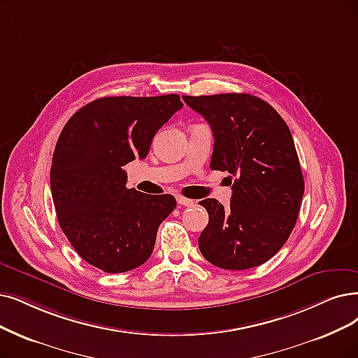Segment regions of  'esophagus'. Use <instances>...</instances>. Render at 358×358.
<instances>
[{
    "label": "esophagus",
    "instance_id": "34e87169",
    "mask_svg": "<svg viewBox=\"0 0 358 358\" xmlns=\"http://www.w3.org/2000/svg\"><path fill=\"white\" fill-rule=\"evenodd\" d=\"M176 201H178V204L185 206V207H191V206H194V199L187 198V196H182V195H178V196H176Z\"/></svg>",
    "mask_w": 358,
    "mask_h": 358
}]
</instances>
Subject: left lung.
I'll use <instances>...</instances> for the list:
<instances>
[{
    "instance_id": "1",
    "label": "left lung",
    "mask_w": 358,
    "mask_h": 358,
    "mask_svg": "<svg viewBox=\"0 0 358 358\" xmlns=\"http://www.w3.org/2000/svg\"><path fill=\"white\" fill-rule=\"evenodd\" d=\"M182 98L211 127V170L234 178L231 206L224 208L214 198L199 201L208 213L199 251L220 268L260 266L288 241L304 195L289 127L268 103L250 94Z\"/></svg>"
}]
</instances>
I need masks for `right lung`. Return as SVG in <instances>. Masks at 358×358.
<instances>
[{
	"mask_svg": "<svg viewBox=\"0 0 358 358\" xmlns=\"http://www.w3.org/2000/svg\"><path fill=\"white\" fill-rule=\"evenodd\" d=\"M183 107L179 95L104 96L69 119L51 164L59 224L82 259L106 273H123L152 254L173 195L126 188L124 166L145 159L157 131Z\"/></svg>",
	"mask_w": 358,
	"mask_h": 358,
	"instance_id": "obj_1",
	"label": "right lung"
}]
</instances>
